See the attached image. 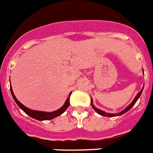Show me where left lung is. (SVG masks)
Here are the masks:
<instances>
[{
    "instance_id": "left-lung-1",
    "label": "left lung",
    "mask_w": 153,
    "mask_h": 153,
    "mask_svg": "<svg viewBox=\"0 0 153 153\" xmlns=\"http://www.w3.org/2000/svg\"><path fill=\"white\" fill-rule=\"evenodd\" d=\"M142 90H143V88L142 89V91H140V92L138 93V94L136 95V97H135V98L134 99V100H133L132 102H131V104H129V106H128L127 108H125V110H123L122 111H121L120 113H118V114H109V113H106V112H104L103 111L100 110V109H98V108H97L96 107L94 106V104H93V100L92 99H91V105H92V108H94V110L97 113V114H100V115H102V116H104V117H115V116H118V115H121V114H125V112H127L128 111H129L130 109H131V108H132L134 105H135V104L136 103V101L138 100V99L139 98V97H140L141 94H142Z\"/></svg>"
}]
</instances>
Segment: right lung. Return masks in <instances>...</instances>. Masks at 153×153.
Instances as JSON below:
<instances>
[{"label": "right lung", "instance_id": "right-lung-1", "mask_svg": "<svg viewBox=\"0 0 153 153\" xmlns=\"http://www.w3.org/2000/svg\"><path fill=\"white\" fill-rule=\"evenodd\" d=\"M10 90H11V95H12L13 98H14V101L16 102V104H18L19 108L22 109L25 113L29 115L30 117H33L36 120H39V121H44V120H51L54 118V117H56L58 116H59L60 114H62L67 109V108L70 106V96L71 94V93H70V94H69V97H67L66 99V101L65 102L63 106L61 108H59V110L57 111H55L53 112H43V111H33V110H31V109H28V108H26L25 107L23 104H22L21 102H19L17 98L15 97L14 96V93H13L12 91V88H11V85L10 87Z\"/></svg>", "mask_w": 153, "mask_h": 153}]
</instances>
